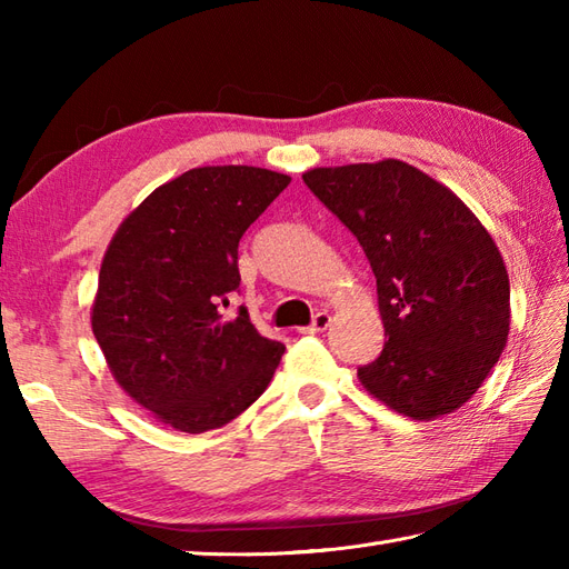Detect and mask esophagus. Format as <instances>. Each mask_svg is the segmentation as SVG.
Listing matches in <instances>:
<instances>
[{
    "instance_id": "1",
    "label": "esophagus",
    "mask_w": 569,
    "mask_h": 569,
    "mask_svg": "<svg viewBox=\"0 0 569 569\" xmlns=\"http://www.w3.org/2000/svg\"><path fill=\"white\" fill-rule=\"evenodd\" d=\"M330 312H316V318H312V322L308 325V328H303V332L306 335H316V332H325L330 328Z\"/></svg>"
}]
</instances>
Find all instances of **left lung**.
Segmentation results:
<instances>
[{
	"instance_id": "8db88e82",
	"label": "left lung",
	"mask_w": 569,
	"mask_h": 569,
	"mask_svg": "<svg viewBox=\"0 0 569 569\" xmlns=\"http://www.w3.org/2000/svg\"><path fill=\"white\" fill-rule=\"evenodd\" d=\"M325 208L365 249L386 340L359 381L396 413L432 420L467 403L509 337V273L452 190L403 161L312 168Z\"/></svg>"
}]
</instances>
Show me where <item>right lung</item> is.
Here are the masks:
<instances>
[{
	"instance_id": "obj_1",
	"label": "right lung",
	"mask_w": 569,
	"mask_h": 569,
	"mask_svg": "<svg viewBox=\"0 0 569 569\" xmlns=\"http://www.w3.org/2000/svg\"><path fill=\"white\" fill-rule=\"evenodd\" d=\"M291 178L253 166L192 168L156 188L102 259L92 332L112 377L139 406L198 435L266 391L286 347L261 337L239 288L237 249Z\"/></svg>"
}]
</instances>
